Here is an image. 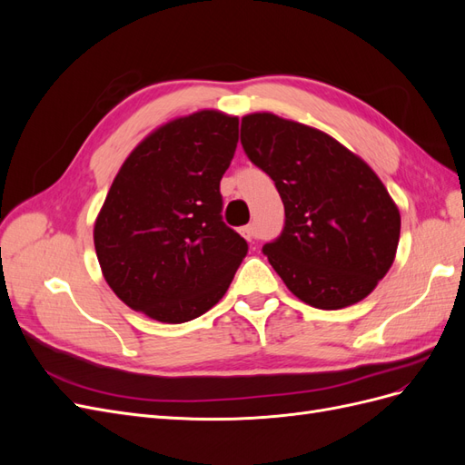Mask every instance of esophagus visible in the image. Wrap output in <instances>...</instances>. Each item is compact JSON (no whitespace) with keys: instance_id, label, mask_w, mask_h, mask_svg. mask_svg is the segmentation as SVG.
Here are the masks:
<instances>
[{"instance_id":"34e87169","label":"esophagus","mask_w":465,"mask_h":465,"mask_svg":"<svg viewBox=\"0 0 465 465\" xmlns=\"http://www.w3.org/2000/svg\"><path fill=\"white\" fill-rule=\"evenodd\" d=\"M241 232H242L244 238H248V241H252V238H256V227H254V224H246V227L241 229Z\"/></svg>"}]
</instances>
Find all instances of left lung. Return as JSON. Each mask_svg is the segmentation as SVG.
<instances>
[{
    "instance_id": "1",
    "label": "left lung",
    "mask_w": 465,
    "mask_h": 465,
    "mask_svg": "<svg viewBox=\"0 0 465 465\" xmlns=\"http://www.w3.org/2000/svg\"><path fill=\"white\" fill-rule=\"evenodd\" d=\"M241 142L285 205V229L263 254L287 289L322 311L369 297L396 258L401 229L382 180L331 135L272 112L246 114Z\"/></svg>"
}]
</instances>
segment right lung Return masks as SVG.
I'll use <instances>...</instances> for the list:
<instances>
[{
	"mask_svg": "<svg viewBox=\"0 0 465 465\" xmlns=\"http://www.w3.org/2000/svg\"><path fill=\"white\" fill-rule=\"evenodd\" d=\"M238 118L198 110L153 130L128 154L94 221L108 287L163 323L205 314L227 292L248 244L221 219L219 182Z\"/></svg>",
	"mask_w": 465,
	"mask_h": 465,
	"instance_id": "1",
	"label": "right lung"
}]
</instances>
